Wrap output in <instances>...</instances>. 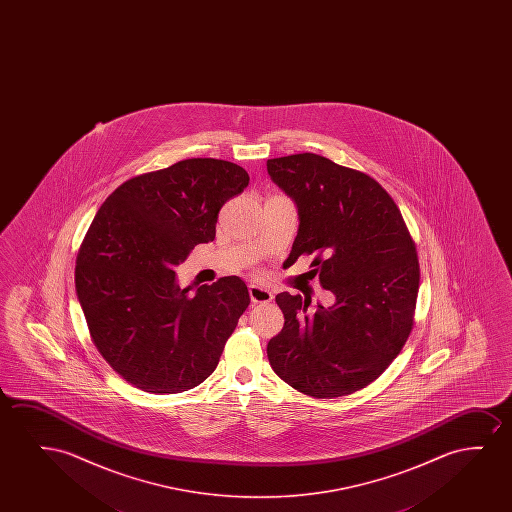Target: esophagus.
Here are the masks:
<instances>
[{"label":"esophagus","instance_id":"obj_1","mask_svg":"<svg viewBox=\"0 0 512 512\" xmlns=\"http://www.w3.org/2000/svg\"><path fill=\"white\" fill-rule=\"evenodd\" d=\"M250 299L255 304H267V302L273 301L274 295L267 288L259 287V285H250Z\"/></svg>","mask_w":512,"mask_h":512}]
</instances>
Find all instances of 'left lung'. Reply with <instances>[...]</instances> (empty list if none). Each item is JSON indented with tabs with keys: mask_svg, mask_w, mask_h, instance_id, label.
<instances>
[{
	"mask_svg": "<svg viewBox=\"0 0 512 512\" xmlns=\"http://www.w3.org/2000/svg\"><path fill=\"white\" fill-rule=\"evenodd\" d=\"M267 173L299 211L290 262L311 255V273L336 302L276 295L285 325L267 344L273 371L315 399L343 397L378 379L413 329L420 264L390 194L374 178L327 157L267 161Z\"/></svg>",
	"mask_w": 512,
	"mask_h": 512,
	"instance_id": "8db88e82",
	"label": "left lung"
}]
</instances>
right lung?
<instances>
[{
  "mask_svg": "<svg viewBox=\"0 0 512 512\" xmlns=\"http://www.w3.org/2000/svg\"><path fill=\"white\" fill-rule=\"evenodd\" d=\"M248 182L234 162L185 159L122 183L92 220L77 255L78 301L99 353L143 392L201 385L248 308L238 276L190 292L175 274L215 239L218 211Z\"/></svg>",
  "mask_w": 512,
  "mask_h": 512,
  "instance_id": "1",
  "label": "right lung"
}]
</instances>
